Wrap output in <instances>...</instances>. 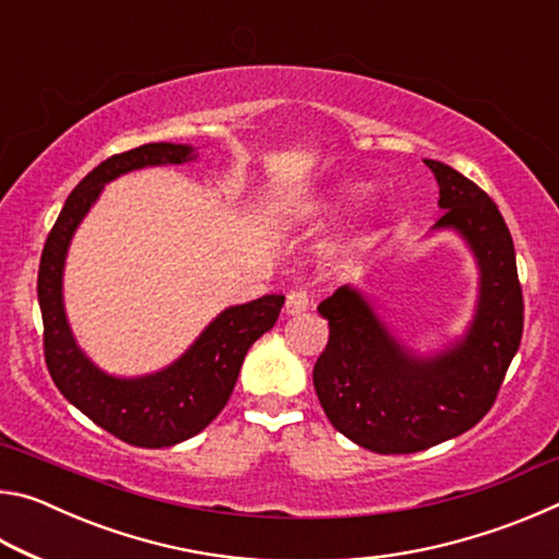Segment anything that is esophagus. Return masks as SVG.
<instances>
[{
    "label": "esophagus",
    "mask_w": 559,
    "mask_h": 559,
    "mask_svg": "<svg viewBox=\"0 0 559 559\" xmlns=\"http://www.w3.org/2000/svg\"><path fill=\"white\" fill-rule=\"evenodd\" d=\"M308 306H310V296H308L306 288H296V290L288 293V298H286V313L288 316H298Z\"/></svg>",
    "instance_id": "34e87169"
}]
</instances>
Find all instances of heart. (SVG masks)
Instances as JSON below:
<instances>
[{
	"instance_id": "1",
	"label": "heart",
	"mask_w": 559,
	"mask_h": 559,
	"mask_svg": "<svg viewBox=\"0 0 559 559\" xmlns=\"http://www.w3.org/2000/svg\"><path fill=\"white\" fill-rule=\"evenodd\" d=\"M359 192H362V189H359V187H357V189H353V194H359Z\"/></svg>"
}]
</instances>
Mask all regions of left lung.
I'll list each match as a JSON object with an SVG mask.
<instances>
[{
    "mask_svg": "<svg viewBox=\"0 0 559 559\" xmlns=\"http://www.w3.org/2000/svg\"><path fill=\"white\" fill-rule=\"evenodd\" d=\"M439 182L441 219L478 261V306L468 333L433 357L400 345L370 302L343 286L318 306L330 337L313 384L333 427L374 453H414L484 419L523 337V288L513 236L496 202L456 169L424 159Z\"/></svg>",
    "mask_w": 559,
    "mask_h": 559,
    "instance_id": "left-lung-1",
    "label": "left lung"
}]
</instances>
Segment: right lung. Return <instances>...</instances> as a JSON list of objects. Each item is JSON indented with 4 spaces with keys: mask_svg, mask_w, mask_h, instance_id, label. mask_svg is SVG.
I'll return each instance as SVG.
<instances>
[{
    "mask_svg": "<svg viewBox=\"0 0 559 559\" xmlns=\"http://www.w3.org/2000/svg\"><path fill=\"white\" fill-rule=\"evenodd\" d=\"M194 157L192 147L175 143H150L108 157L69 194L46 236L39 263L36 290L44 318V357L53 384L100 429L143 449L175 447L210 427L229 402L249 347L276 325L286 300L283 296H263L226 308L177 362L135 380L100 372L75 345L61 293L66 251L75 226L110 179L150 165H185Z\"/></svg>",
    "mask_w": 559,
    "mask_h": 559,
    "instance_id": "right-lung-1",
    "label": "right lung"
}]
</instances>
